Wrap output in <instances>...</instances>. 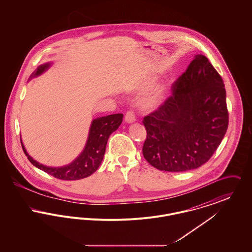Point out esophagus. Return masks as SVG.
Segmentation results:
<instances>
[{"label": "esophagus", "mask_w": 252, "mask_h": 252, "mask_svg": "<svg viewBox=\"0 0 252 252\" xmlns=\"http://www.w3.org/2000/svg\"><path fill=\"white\" fill-rule=\"evenodd\" d=\"M125 120H126L127 124H132V123H134L136 121V118H135V115H134L133 111L129 110V111L126 112V114L125 116Z\"/></svg>", "instance_id": "obj_1"}]
</instances>
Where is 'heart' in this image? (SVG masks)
I'll return each mask as SVG.
<instances>
[{
	"instance_id": "heart-1",
	"label": "heart",
	"mask_w": 252,
	"mask_h": 252,
	"mask_svg": "<svg viewBox=\"0 0 252 252\" xmlns=\"http://www.w3.org/2000/svg\"><path fill=\"white\" fill-rule=\"evenodd\" d=\"M154 83H155V79H148L141 86V89L146 90L150 88ZM164 95H165V87L157 86L140 100L139 107L143 111H146V112L153 111L160 106Z\"/></svg>"
}]
</instances>
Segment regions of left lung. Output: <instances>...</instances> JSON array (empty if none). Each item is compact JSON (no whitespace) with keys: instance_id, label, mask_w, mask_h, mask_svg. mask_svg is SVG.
<instances>
[{"instance_id":"left-lung-1","label":"left lung","mask_w":252,"mask_h":252,"mask_svg":"<svg viewBox=\"0 0 252 252\" xmlns=\"http://www.w3.org/2000/svg\"><path fill=\"white\" fill-rule=\"evenodd\" d=\"M172 95L144 118V158L161 171L184 172L206 163L228 125L225 85L203 55H196Z\"/></svg>"}]
</instances>
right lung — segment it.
I'll list each match as a JSON object with an SVG mask.
<instances>
[{"label": "right lung", "instance_id": "right-lung-1", "mask_svg": "<svg viewBox=\"0 0 252 252\" xmlns=\"http://www.w3.org/2000/svg\"><path fill=\"white\" fill-rule=\"evenodd\" d=\"M51 66L52 62H47L39 65L35 70V72L31 74L30 78L32 79L33 77L42 74L43 72H46ZM123 117L124 115L122 113H117L108 116L98 117L92 121L84 149L71 163L67 165L60 167H51L39 163L28 154L21 138V143L24 154L27 156V158L34 166L44 171L45 173L57 179L63 180L85 179L93 175L100 166L106 152V146L108 138L111 133L118 129L123 122Z\"/></svg>", "mask_w": 252, "mask_h": 252}]
</instances>
